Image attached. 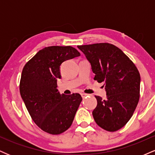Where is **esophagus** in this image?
I'll list each match as a JSON object with an SVG mask.
<instances>
[{
    "label": "esophagus",
    "instance_id": "obj_1",
    "mask_svg": "<svg viewBox=\"0 0 155 155\" xmlns=\"http://www.w3.org/2000/svg\"><path fill=\"white\" fill-rule=\"evenodd\" d=\"M81 97H83V98H84V97H87V96L88 95H87V94H85V93H81Z\"/></svg>",
    "mask_w": 155,
    "mask_h": 155
}]
</instances>
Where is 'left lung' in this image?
Instances as JSON below:
<instances>
[{
	"mask_svg": "<svg viewBox=\"0 0 155 155\" xmlns=\"http://www.w3.org/2000/svg\"><path fill=\"white\" fill-rule=\"evenodd\" d=\"M77 47L90 62L94 79L104 82L106 92V100L95 96L94 120L106 130H118L130 120L138 105L139 72L128 57L113 44L101 43Z\"/></svg>",
	"mask_w": 155,
	"mask_h": 155,
	"instance_id": "obj_1",
	"label": "left lung"
}]
</instances>
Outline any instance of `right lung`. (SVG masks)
Instances as JSON below:
<instances>
[{"label":"right lung","mask_w":155,"mask_h":155,"mask_svg":"<svg viewBox=\"0 0 155 155\" xmlns=\"http://www.w3.org/2000/svg\"><path fill=\"white\" fill-rule=\"evenodd\" d=\"M79 56V51L70 46L48 47L39 50L23 68L21 97L35 123L48 133L58 135L67 130L82 101L79 93L61 95L57 89L61 64Z\"/></svg>","instance_id":"right-lung-1"}]
</instances>
